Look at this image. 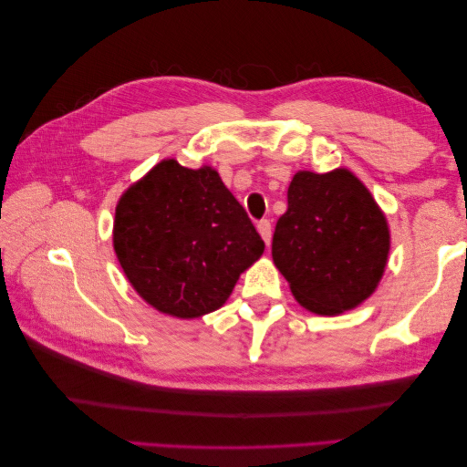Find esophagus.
Wrapping results in <instances>:
<instances>
[{
	"mask_svg": "<svg viewBox=\"0 0 467 467\" xmlns=\"http://www.w3.org/2000/svg\"><path fill=\"white\" fill-rule=\"evenodd\" d=\"M256 228H259V233L263 236L265 244L269 246L271 244V221H266V218H263V221L256 223Z\"/></svg>",
	"mask_w": 467,
	"mask_h": 467,
	"instance_id": "1",
	"label": "esophagus"
}]
</instances>
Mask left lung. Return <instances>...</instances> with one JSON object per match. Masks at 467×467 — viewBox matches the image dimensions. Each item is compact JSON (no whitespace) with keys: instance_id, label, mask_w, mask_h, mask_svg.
I'll return each mask as SVG.
<instances>
[{"instance_id":"obj_1","label":"left lung","mask_w":467,"mask_h":467,"mask_svg":"<svg viewBox=\"0 0 467 467\" xmlns=\"http://www.w3.org/2000/svg\"><path fill=\"white\" fill-rule=\"evenodd\" d=\"M276 221L273 261L295 299L319 315L349 311L369 296L389 254V231L371 192L349 171L296 172Z\"/></svg>"}]
</instances>
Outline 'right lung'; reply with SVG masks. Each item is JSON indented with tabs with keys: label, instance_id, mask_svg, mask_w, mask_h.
Segmentation results:
<instances>
[{
	"label": "right lung",
	"instance_id": "add662e5",
	"mask_svg": "<svg viewBox=\"0 0 467 467\" xmlns=\"http://www.w3.org/2000/svg\"><path fill=\"white\" fill-rule=\"evenodd\" d=\"M114 251L146 303L196 319L223 306L265 243L211 166L162 161L118 202Z\"/></svg>",
	"mask_w": 467,
	"mask_h": 467
}]
</instances>
